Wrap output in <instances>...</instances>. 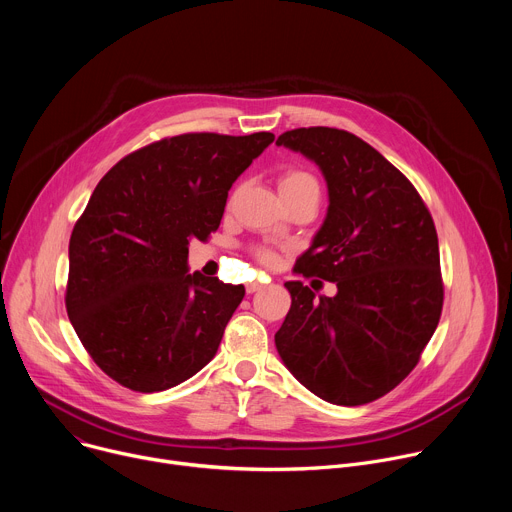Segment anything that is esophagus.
Wrapping results in <instances>:
<instances>
[{
	"label": "esophagus",
	"mask_w": 512,
	"mask_h": 512,
	"mask_svg": "<svg viewBox=\"0 0 512 512\" xmlns=\"http://www.w3.org/2000/svg\"><path fill=\"white\" fill-rule=\"evenodd\" d=\"M263 285L261 283H247V294H255V291H261Z\"/></svg>",
	"instance_id": "esophagus-1"
}]
</instances>
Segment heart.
<instances>
[{
  "instance_id": "b5f03b06",
  "label": "heart",
  "mask_w": 512,
  "mask_h": 512,
  "mask_svg": "<svg viewBox=\"0 0 512 512\" xmlns=\"http://www.w3.org/2000/svg\"><path fill=\"white\" fill-rule=\"evenodd\" d=\"M306 190H318V182L312 174H308L304 170H287L279 178V192L281 194H300V192H306ZM257 259L263 265H273L277 257L269 249H259ZM249 273H253V271H249Z\"/></svg>"
}]
</instances>
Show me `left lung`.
<instances>
[{
  "label": "left lung",
  "mask_w": 512,
  "mask_h": 512,
  "mask_svg": "<svg viewBox=\"0 0 512 512\" xmlns=\"http://www.w3.org/2000/svg\"><path fill=\"white\" fill-rule=\"evenodd\" d=\"M277 145L312 160L328 210L294 271L334 281V298L285 281L291 308L277 352L308 391L364 405L395 389L440 322L444 285L431 214L413 184L360 137L332 127L291 129Z\"/></svg>",
  "instance_id": "8db88e82"
}]
</instances>
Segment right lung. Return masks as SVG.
Wrapping results in <instances>:
<instances>
[{"label": "right lung", "instance_id": "right-lung-1", "mask_svg": "<svg viewBox=\"0 0 512 512\" xmlns=\"http://www.w3.org/2000/svg\"><path fill=\"white\" fill-rule=\"evenodd\" d=\"M273 133H184L125 156L97 184L68 245L66 312L99 369L156 393L214 358L243 285L188 271L233 182Z\"/></svg>", "mask_w": 512, "mask_h": 512}]
</instances>
